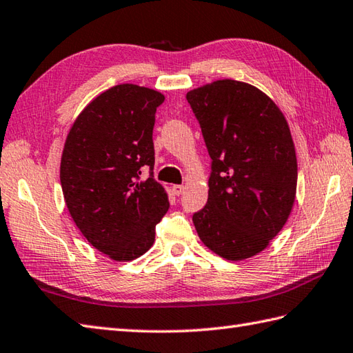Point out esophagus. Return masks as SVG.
Here are the masks:
<instances>
[{
  "mask_svg": "<svg viewBox=\"0 0 353 353\" xmlns=\"http://www.w3.org/2000/svg\"><path fill=\"white\" fill-rule=\"evenodd\" d=\"M172 192H174L176 194V196H182V194H183V185H172Z\"/></svg>",
  "mask_w": 353,
  "mask_h": 353,
  "instance_id": "34e87169",
  "label": "esophagus"
}]
</instances>
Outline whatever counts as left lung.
Returning <instances> with one entry per match:
<instances>
[{"mask_svg":"<svg viewBox=\"0 0 353 353\" xmlns=\"http://www.w3.org/2000/svg\"><path fill=\"white\" fill-rule=\"evenodd\" d=\"M211 156L208 203L192 215L208 249L229 261L262 252L294 205L297 159L272 99L249 83L216 80L186 94Z\"/></svg>","mask_w":353,"mask_h":353,"instance_id":"1","label":"left lung"}]
</instances>
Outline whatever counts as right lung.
Here are the masks:
<instances>
[{
	"instance_id": "right-lung-1",
	"label": "right lung",
	"mask_w": 353,
	"mask_h": 353,
	"mask_svg": "<svg viewBox=\"0 0 353 353\" xmlns=\"http://www.w3.org/2000/svg\"><path fill=\"white\" fill-rule=\"evenodd\" d=\"M165 97L138 85L100 94L74 121L61 162L65 203L97 250L132 261L154 243L168 196L153 179V127ZM150 168L143 181L140 171Z\"/></svg>"
}]
</instances>
